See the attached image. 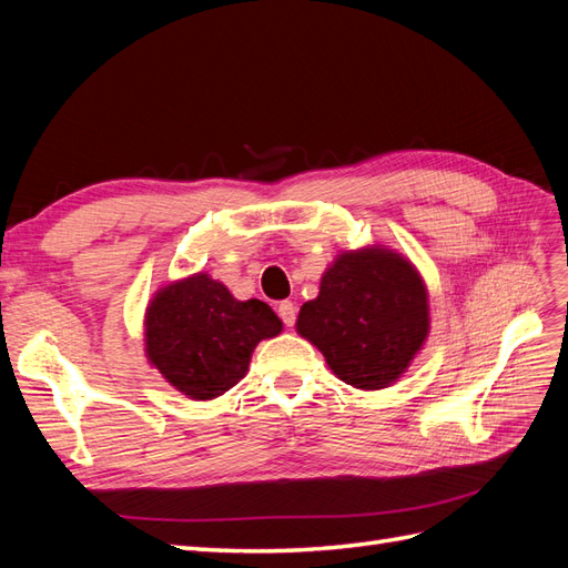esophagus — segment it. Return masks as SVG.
I'll return each instance as SVG.
<instances>
[{
    "label": "esophagus",
    "mask_w": 568,
    "mask_h": 568,
    "mask_svg": "<svg viewBox=\"0 0 568 568\" xmlns=\"http://www.w3.org/2000/svg\"><path fill=\"white\" fill-rule=\"evenodd\" d=\"M277 313H280V317H282V322L286 326H294L296 324V305L291 303V301H282L280 307H277Z\"/></svg>",
    "instance_id": "1"
}]
</instances>
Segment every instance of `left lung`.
<instances>
[{"label":"left lung","instance_id":"1","mask_svg":"<svg viewBox=\"0 0 568 568\" xmlns=\"http://www.w3.org/2000/svg\"><path fill=\"white\" fill-rule=\"evenodd\" d=\"M432 329L428 291L407 257L382 244L341 251L317 298L301 305L296 332L341 382L379 390L395 384Z\"/></svg>","mask_w":568,"mask_h":568}]
</instances>
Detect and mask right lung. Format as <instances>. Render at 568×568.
Returning a JSON list of instances; mask_svg holds the SVG:
<instances>
[{"label":"right lung","mask_w":568,"mask_h":568,"mask_svg":"<svg viewBox=\"0 0 568 568\" xmlns=\"http://www.w3.org/2000/svg\"><path fill=\"white\" fill-rule=\"evenodd\" d=\"M263 301H236L209 272L161 286L144 313V353L192 400H213L244 379L255 346L282 334Z\"/></svg>","instance_id":"obj_1"}]
</instances>
